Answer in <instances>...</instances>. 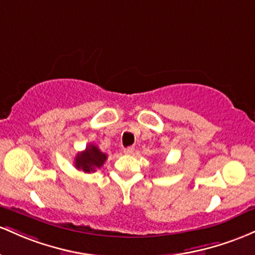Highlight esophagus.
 I'll return each mask as SVG.
<instances>
[{"label":"esophagus","instance_id":"esophagus-1","mask_svg":"<svg viewBox=\"0 0 255 255\" xmlns=\"http://www.w3.org/2000/svg\"><path fill=\"white\" fill-rule=\"evenodd\" d=\"M133 151H135V147H128V148H125V149H124V153L128 154V155H131Z\"/></svg>","mask_w":255,"mask_h":255}]
</instances>
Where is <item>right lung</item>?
I'll return each instance as SVG.
<instances>
[{
  "label": "right lung",
  "mask_w": 255,
  "mask_h": 255,
  "mask_svg": "<svg viewBox=\"0 0 255 255\" xmlns=\"http://www.w3.org/2000/svg\"><path fill=\"white\" fill-rule=\"evenodd\" d=\"M107 160V154L102 153L96 145L89 144L85 150L81 151L76 155L74 166L77 170H82L83 172H95L97 168L101 167Z\"/></svg>",
  "instance_id": "obj_1"
}]
</instances>
